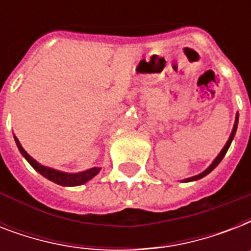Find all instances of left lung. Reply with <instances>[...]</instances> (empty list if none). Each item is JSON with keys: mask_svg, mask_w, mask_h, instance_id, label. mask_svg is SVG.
Wrapping results in <instances>:
<instances>
[{"mask_svg": "<svg viewBox=\"0 0 251 251\" xmlns=\"http://www.w3.org/2000/svg\"><path fill=\"white\" fill-rule=\"evenodd\" d=\"M237 125H238V113H236V120H234V125H233V129H232V133H230V135H229V138H228V141H226V146L223 147V150L220 151V152H219L218 156L215 157L214 161H212V163H211V164L208 165V167H207L206 169L202 172V173H199V175H197V176H193V177H189V178L182 179V182H191V181H197V179L203 178L204 176H207L208 173H211V172L214 171L215 168L218 167L219 163L223 160V157L226 156V151H228L230 143H232V141H233L234 135H236V130H237Z\"/></svg>", "mask_w": 251, "mask_h": 251, "instance_id": "8db88e82", "label": "left lung"}]
</instances>
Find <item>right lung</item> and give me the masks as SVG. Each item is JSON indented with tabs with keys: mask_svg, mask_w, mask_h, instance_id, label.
<instances>
[{
	"mask_svg": "<svg viewBox=\"0 0 251 251\" xmlns=\"http://www.w3.org/2000/svg\"><path fill=\"white\" fill-rule=\"evenodd\" d=\"M14 139H15V143L18 146V150L21 151V153L23 155L25 160L28 161L29 165L35 169L36 172H39L41 176H44L45 178H48L49 181L57 183V185H61V186H79V185H83V183L88 182L90 179H92L95 176L98 175L101 168L94 167L87 169L83 172H78V173H68V172L57 171V169H53V168L45 167V165L40 164L39 161H36L32 156H29L27 151H25L23 147H22L21 142L18 141V138L14 135Z\"/></svg>",
	"mask_w": 251,
	"mask_h": 251,
	"instance_id": "1",
	"label": "right lung"
}]
</instances>
